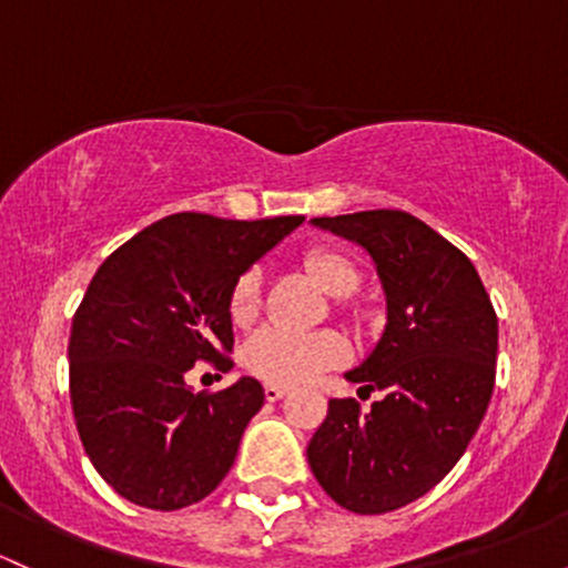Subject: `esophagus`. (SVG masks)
Wrapping results in <instances>:
<instances>
[{"label":"esophagus","mask_w":568,"mask_h":568,"mask_svg":"<svg viewBox=\"0 0 568 568\" xmlns=\"http://www.w3.org/2000/svg\"><path fill=\"white\" fill-rule=\"evenodd\" d=\"M285 394H288V388H285V385H266V388H264L266 402H280V398H283Z\"/></svg>","instance_id":"1"}]
</instances>
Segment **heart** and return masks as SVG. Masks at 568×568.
<instances>
[{
  "label": "heart",
  "mask_w": 568,
  "mask_h": 568,
  "mask_svg": "<svg viewBox=\"0 0 568 568\" xmlns=\"http://www.w3.org/2000/svg\"><path fill=\"white\" fill-rule=\"evenodd\" d=\"M304 266L323 291L351 296L361 283L358 266L334 247H313L304 255ZM261 310V272L247 270L234 280L229 294V317L234 326H247ZM347 358L345 336L336 332L296 334L285 328H261L242 351L245 369L270 385H304Z\"/></svg>",
  "instance_id": "b5f03b06"
}]
</instances>
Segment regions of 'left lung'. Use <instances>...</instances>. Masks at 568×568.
<instances>
[{
	"label": "left lung",
	"instance_id": "obj_1",
	"mask_svg": "<svg viewBox=\"0 0 568 568\" xmlns=\"http://www.w3.org/2000/svg\"><path fill=\"white\" fill-rule=\"evenodd\" d=\"M375 258L388 326L347 372L366 394L332 398L307 445L310 469L339 507L383 515L426 496L458 464L496 385L498 317L466 253L404 210L315 217Z\"/></svg>",
	"mask_w": 568,
	"mask_h": 568
}]
</instances>
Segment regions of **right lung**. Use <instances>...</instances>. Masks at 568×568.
<instances>
[{
	"instance_id": "obj_1",
	"label": "right lung",
	"mask_w": 568,
	"mask_h": 568,
	"mask_svg": "<svg viewBox=\"0 0 568 568\" xmlns=\"http://www.w3.org/2000/svg\"><path fill=\"white\" fill-rule=\"evenodd\" d=\"M302 215L178 213L108 255L72 317L70 398L93 469L148 509L191 507L229 475L264 404L258 379L193 394L185 372L234 364L229 294Z\"/></svg>"
}]
</instances>
